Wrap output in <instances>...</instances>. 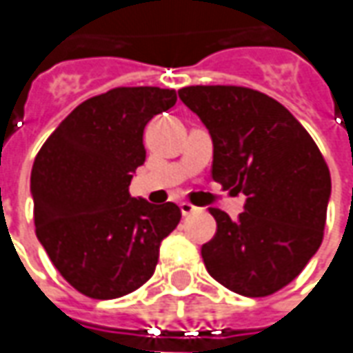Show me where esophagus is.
I'll list each match as a JSON object with an SVG mask.
<instances>
[{"label": "esophagus", "instance_id": "esophagus-1", "mask_svg": "<svg viewBox=\"0 0 353 353\" xmlns=\"http://www.w3.org/2000/svg\"><path fill=\"white\" fill-rule=\"evenodd\" d=\"M196 210V206H192L190 202H181V212H183V216H190V214H194Z\"/></svg>", "mask_w": 353, "mask_h": 353}]
</instances>
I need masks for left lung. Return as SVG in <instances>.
<instances>
[{
    "mask_svg": "<svg viewBox=\"0 0 353 353\" xmlns=\"http://www.w3.org/2000/svg\"><path fill=\"white\" fill-rule=\"evenodd\" d=\"M179 98L210 131L212 179L245 194L236 220L210 208L218 230L202 245L204 265L237 294H273L322 243L332 190L328 165L291 112L257 90L186 86Z\"/></svg>",
    "mask_w": 353,
    "mask_h": 353,
    "instance_id": "left-lung-1",
    "label": "left lung"
}]
</instances>
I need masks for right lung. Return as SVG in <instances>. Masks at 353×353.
<instances>
[{
  "mask_svg": "<svg viewBox=\"0 0 353 353\" xmlns=\"http://www.w3.org/2000/svg\"><path fill=\"white\" fill-rule=\"evenodd\" d=\"M174 103V90H110L74 108L34 157L37 237L62 277L90 299H117L147 283L161 241L181 222L176 204L129 194L145 163L143 129Z\"/></svg>",
  "mask_w": 353,
  "mask_h": 353,
  "instance_id": "1",
  "label": "right lung"
}]
</instances>
